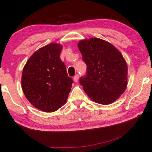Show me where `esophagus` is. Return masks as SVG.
Wrapping results in <instances>:
<instances>
[{"mask_svg": "<svg viewBox=\"0 0 152 152\" xmlns=\"http://www.w3.org/2000/svg\"><path fill=\"white\" fill-rule=\"evenodd\" d=\"M78 78H79V76H78V74H76V75H75L74 76V81L75 83H76V82H78Z\"/></svg>", "mask_w": 152, "mask_h": 152, "instance_id": "obj_1", "label": "esophagus"}]
</instances>
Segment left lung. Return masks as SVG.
Wrapping results in <instances>:
<instances>
[{"label":"left lung","instance_id":"obj_1","mask_svg":"<svg viewBox=\"0 0 152 152\" xmlns=\"http://www.w3.org/2000/svg\"><path fill=\"white\" fill-rule=\"evenodd\" d=\"M87 74L80 84L95 102L110 104L126 90L128 67L121 53L113 45L99 38L81 40L78 44Z\"/></svg>","mask_w":152,"mask_h":152}]
</instances>
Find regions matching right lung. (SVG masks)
<instances>
[{"mask_svg": "<svg viewBox=\"0 0 152 152\" xmlns=\"http://www.w3.org/2000/svg\"><path fill=\"white\" fill-rule=\"evenodd\" d=\"M61 44L51 43L33 54L24 65L22 88L24 96L38 109L52 113L66 102L72 78L60 58Z\"/></svg>", "mask_w": 152, "mask_h": 152, "instance_id": "1", "label": "right lung"}]
</instances>
